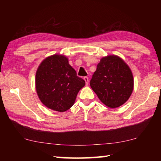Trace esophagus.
<instances>
[{
    "label": "esophagus",
    "mask_w": 161,
    "mask_h": 161,
    "mask_svg": "<svg viewBox=\"0 0 161 161\" xmlns=\"http://www.w3.org/2000/svg\"><path fill=\"white\" fill-rule=\"evenodd\" d=\"M84 80L85 81V82H86V85H88V81H89V80H88V77H84Z\"/></svg>",
    "instance_id": "34e87169"
}]
</instances>
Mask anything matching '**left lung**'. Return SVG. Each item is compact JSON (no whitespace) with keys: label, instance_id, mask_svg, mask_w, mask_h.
<instances>
[{"label":"left lung","instance_id":"obj_1","mask_svg":"<svg viewBox=\"0 0 161 161\" xmlns=\"http://www.w3.org/2000/svg\"><path fill=\"white\" fill-rule=\"evenodd\" d=\"M100 101L110 108L120 107L128 100L133 88V75L126 64L115 55L103 57L90 81Z\"/></svg>","mask_w":161,"mask_h":161}]
</instances>
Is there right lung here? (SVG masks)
Here are the masks:
<instances>
[{
    "instance_id": "1",
    "label": "right lung",
    "mask_w": 161,
    "mask_h": 161,
    "mask_svg": "<svg viewBox=\"0 0 161 161\" xmlns=\"http://www.w3.org/2000/svg\"><path fill=\"white\" fill-rule=\"evenodd\" d=\"M36 90L42 103L52 110L64 112L75 102L85 81L77 75L67 58L54 54L46 58L36 73Z\"/></svg>"
}]
</instances>
